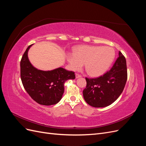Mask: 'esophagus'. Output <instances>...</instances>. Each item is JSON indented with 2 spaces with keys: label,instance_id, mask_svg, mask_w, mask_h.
Listing matches in <instances>:
<instances>
[{
  "label": "esophagus",
  "instance_id": "esophagus-1",
  "mask_svg": "<svg viewBox=\"0 0 146 146\" xmlns=\"http://www.w3.org/2000/svg\"><path fill=\"white\" fill-rule=\"evenodd\" d=\"M82 76H80V75H79V74H76V78H80V77H81Z\"/></svg>",
  "mask_w": 146,
  "mask_h": 146
}]
</instances>
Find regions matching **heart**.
I'll return each instance as SVG.
<instances>
[{
    "instance_id": "1",
    "label": "heart",
    "mask_w": 146,
    "mask_h": 146,
    "mask_svg": "<svg viewBox=\"0 0 146 146\" xmlns=\"http://www.w3.org/2000/svg\"><path fill=\"white\" fill-rule=\"evenodd\" d=\"M115 56L111 47L104 46H81L69 54L66 58L74 71L80 70L85 64L88 74L92 77H99L106 72Z\"/></svg>"
}]
</instances>
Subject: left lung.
<instances>
[{
	"label": "left lung",
	"mask_w": 146,
	"mask_h": 146,
	"mask_svg": "<svg viewBox=\"0 0 146 146\" xmlns=\"http://www.w3.org/2000/svg\"><path fill=\"white\" fill-rule=\"evenodd\" d=\"M127 79L126 60L119 52V57L108 72L98 78H86V87L83 91L84 99L93 107H107L120 96Z\"/></svg>",
	"instance_id": "obj_1"
}]
</instances>
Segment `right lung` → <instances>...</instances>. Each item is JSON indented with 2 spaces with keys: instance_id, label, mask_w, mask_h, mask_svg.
Instances as JSON below:
<instances>
[{
  "instance_id": "obj_1",
  "label": "right lung",
  "mask_w": 146,
  "mask_h": 146,
  "mask_svg": "<svg viewBox=\"0 0 146 146\" xmlns=\"http://www.w3.org/2000/svg\"><path fill=\"white\" fill-rule=\"evenodd\" d=\"M32 45L27 47L21 61L22 83L29 96L39 104L47 106L56 104L62 98L65 82L69 79L74 80L76 76L74 72L61 67L51 70L35 68L28 57V52Z\"/></svg>"
}]
</instances>
